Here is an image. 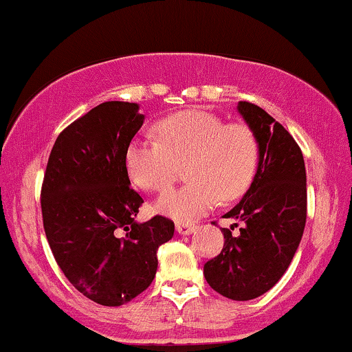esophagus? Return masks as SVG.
I'll return each mask as SVG.
<instances>
[{"label": "esophagus", "mask_w": 352, "mask_h": 352, "mask_svg": "<svg viewBox=\"0 0 352 352\" xmlns=\"http://www.w3.org/2000/svg\"><path fill=\"white\" fill-rule=\"evenodd\" d=\"M176 231L179 232V234L186 236V234H191V232H195L196 226H195V224H188V223H177L176 224Z\"/></svg>", "instance_id": "1"}]
</instances>
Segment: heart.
Here are the masks:
<instances>
[{
  "label": "heart",
  "instance_id": "1",
  "mask_svg": "<svg viewBox=\"0 0 352 352\" xmlns=\"http://www.w3.org/2000/svg\"><path fill=\"white\" fill-rule=\"evenodd\" d=\"M157 141L133 140L124 151L126 171L136 186L163 192L177 166H186L188 186L156 201L155 211L176 223H192L219 199H238L258 169L259 146L246 124H224L204 111L176 113L155 126Z\"/></svg>",
  "mask_w": 352,
  "mask_h": 352
}]
</instances>
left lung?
I'll list each match as a JSON object with an SVG mask.
<instances>
[{
  "mask_svg": "<svg viewBox=\"0 0 352 352\" xmlns=\"http://www.w3.org/2000/svg\"><path fill=\"white\" fill-rule=\"evenodd\" d=\"M238 113L258 140V169L243 199L224 214L243 221L244 226L238 236L221 229L223 251L204 264V278L224 298L250 301L283 278L301 243L306 166L294 138L263 108L239 101Z\"/></svg>",
  "mask_w": 352,
  "mask_h": 352,
  "instance_id": "left-lung-1",
  "label": "left lung"
}]
</instances>
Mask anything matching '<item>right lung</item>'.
<instances>
[{"label":"right lung","mask_w":352,"mask_h":352,"mask_svg":"<svg viewBox=\"0 0 352 352\" xmlns=\"http://www.w3.org/2000/svg\"><path fill=\"white\" fill-rule=\"evenodd\" d=\"M144 123L140 104L106 101L58 136L41 189L43 226L58 266L91 301L121 306L153 283L175 223H138L124 151Z\"/></svg>","instance_id":"right-lung-1"}]
</instances>
